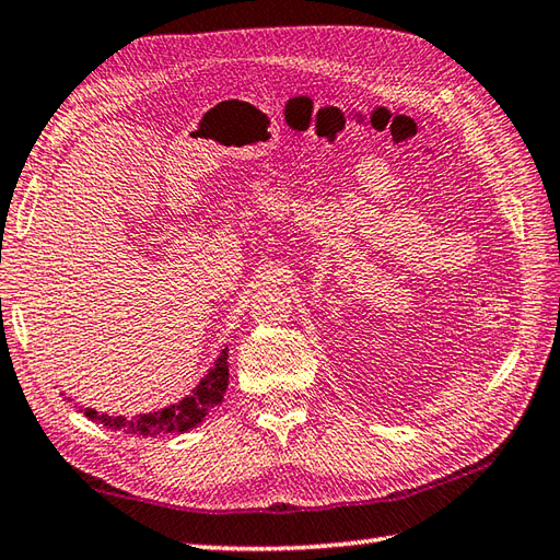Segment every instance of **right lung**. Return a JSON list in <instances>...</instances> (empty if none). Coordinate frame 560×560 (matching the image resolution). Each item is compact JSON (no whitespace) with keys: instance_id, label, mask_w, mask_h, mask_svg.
<instances>
[{"instance_id":"add662e5","label":"right lung","mask_w":560,"mask_h":560,"mask_svg":"<svg viewBox=\"0 0 560 560\" xmlns=\"http://www.w3.org/2000/svg\"><path fill=\"white\" fill-rule=\"evenodd\" d=\"M228 388V347L218 354L213 369H208V374L199 381L189 396L182 398L179 402H172L167 408L155 410V412H142L136 418H124V415H112L96 412L86 408L84 415L90 420L102 422L106 430H116L124 434L133 436H160V434H174V432H186L203 422L208 410L223 400Z\"/></svg>"}]
</instances>
